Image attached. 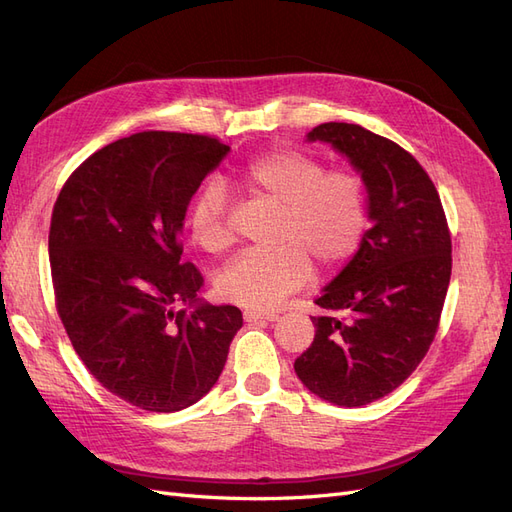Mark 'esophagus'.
Returning <instances> with one entry per match:
<instances>
[{"mask_svg": "<svg viewBox=\"0 0 512 512\" xmlns=\"http://www.w3.org/2000/svg\"><path fill=\"white\" fill-rule=\"evenodd\" d=\"M243 318H245V322H262V320H267V322H273V320H277L280 316L277 314H269V312H250V309H247V312L243 314Z\"/></svg>", "mask_w": 512, "mask_h": 512, "instance_id": "esophagus-1", "label": "esophagus"}]
</instances>
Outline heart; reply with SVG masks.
<instances>
[{"label":"heart","instance_id":"1","mask_svg":"<svg viewBox=\"0 0 512 512\" xmlns=\"http://www.w3.org/2000/svg\"><path fill=\"white\" fill-rule=\"evenodd\" d=\"M237 183L252 198L277 209L273 250L241 252L220 271L215 288L222 299L256 312L282 305L312 280V262L335 271L359 250L367 230V185L350 168L327 170L299 149H273L247 162ZM228 196L220 183L200 188L188 209L192 239L220 254L232 243L226 220Z\"/></svg>","mask_w":512,"mask_h":512}]
</instances>
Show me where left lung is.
Masks as SVG:
<instances>
[{"instance_id": "left-lung-1", "label": "left lung", "mask_w": 512, "mask_h": 512, "mask_svg": "<svg viewBox=\"0 0 512 512\" xmlns=\"http://www.w3.org/2000/svg\"><path fill=\"white\" fill-rule=\"evenodd\" d=\"M329 143L367 185L371 228L316 299L314 342L294 371L335 406L359 408L395 391L423 361L451 282V232L436 185L406 149L356 123H322Z\"/></svg>"}]
</instances>
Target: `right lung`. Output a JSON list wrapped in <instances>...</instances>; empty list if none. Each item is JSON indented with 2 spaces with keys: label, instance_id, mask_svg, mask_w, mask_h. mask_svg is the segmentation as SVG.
I'll list each match as a JSON object with an SVG mask.
<instances>
[{
  "label": "right lung",
  "instance_id": "right-lung-1",
  "mask_svg": "<svg viewBox=\"0 0 512 512\" xmlns=\"http://www.w3.org/2000/svg\"><path fill=\"white\" fill-rule=\"evenodd\" d=\"M228 151L200 134L119 138L74 170L53 207L57 314L91 376L141 410L205 397L243 327L235 305L196 297L203 275L181 260L185 211Z\"/></svg>",
  "mask_w": 512,
  "mask_h": 512
}]
</instances>
